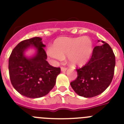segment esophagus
<instances>
[{"label": "esophagus", "instance_id": "34e87169", "mask_svg": "<svg viewBox=\"0 0 124 124\" xmlns=\"http://www.w3.org/2000/svg\"><path fill=\"white\" fill-rule=\"evenodd\" d=\"M67 69H68V68H64V67H61V70L62 72L66 71Z\"/></svg>", "mask_w": 124, "mask_h": 124}]
</instances>
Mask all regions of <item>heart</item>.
I'll return each instance as SVG.
<instances>
[{
    "label": "heart",
    "mask_w": 124,
    "mask_h": 124,
    "mask_svg": "<svg viewBox=\"0 0 124 124\" xmlns=\"http://www.w3.org/2000/svg\"><path fill=\"white\" fill-rule=\"evenodd\" d=\"M93 43L90 38L83 37H60L54 41L52 48L47 50L51 58L61 61L68 55L72 65L81 66L86 63L91 55Z\"/></svg>",
    "instance_id": "b5f03b06"
}]
</instances>
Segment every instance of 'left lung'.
Here are the masks:
<instances>
[{
  "label": "left lung",
  "mask_w": 124,
  "mask_h": 124,
  "mask_svg": "<svg viewBox=\"0 0 124 124\" xmlns=\"http://www.w3.org/2000/svg\"><path fill=\"white\" fill-rule=\"evenodd\" d=\"M94 48L88 63L77 69V78L70 82V86L78 95L89 98L102 94L110 85L116 64L115 56L108 44Z\"/></svg>",
  "instance_id": "8db88e82"
}]
</instances>
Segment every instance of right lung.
Instances as JSON below:
<instances>
[{
    "label": "right lung",
    "instance_id": "add662e5",
    "mask_svg": "<svg viewBox=\"0 0 124 124\" xmlns=\"http://www.w3.org/2000/svg\"><path fill=\"white\" fill-rule=\"evenodd\" d=\"M39 37L21 41L13 50L8 63L11 84L21 95L31 99L47 95L55 86L60 68H55L46 61V46ZM33 47L36 53L32 57L24 55L27 50Z\"/></svg>",
    "mask_w": 124,
    "mask_h": 124
}]
</instances>
